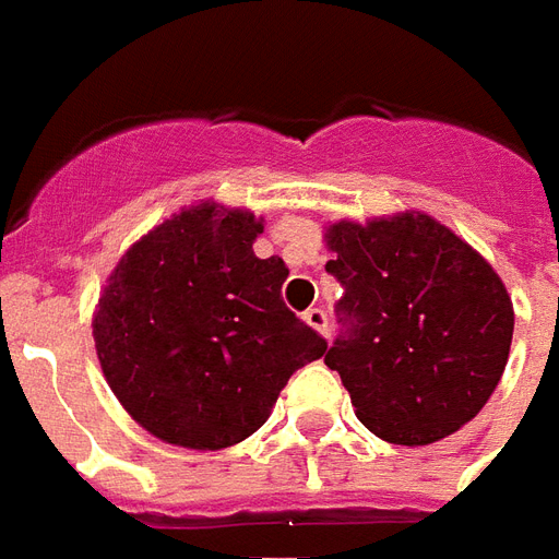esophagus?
Returning <instances> with one entry per match:
<instances>
[{
  "instance_id": "obj_1",
  "label": "esophagus",
  "mask_w": 559,
  "mask_h": 559,
  "mask_svg": "<svg viewBox=\"0 0 559 559\" xmlns=\"http://www.w3.org/2000/svg\"><path fill=\"white\" fill-rule=\"evenodd\" d=\"M304 322L310 324L312 331H319V334H328V312L322 307H310V310L304 312Z\"/></svg>"
}]
</instances>
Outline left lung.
<instances>
[{"label": "left lung", "instance_id": "8db88e82", "mask_svg": "<svg viewBox=\"0 0 559 559\" xmlns=\"http://www.w3.org/2000/svg\"><path fill=\"white\" fill-rule=\"evenodd\" d=\"M346 334L324 355L361 425L430 445L473 421L509 361L514 307L500 273L421 210L324 228Z\"/></svg>", "mask_w": 559, "mask_h": 559}]
</instances>
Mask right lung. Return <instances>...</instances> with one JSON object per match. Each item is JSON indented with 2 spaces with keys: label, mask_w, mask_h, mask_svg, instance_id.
I'll list each match as a JSON object with an SVG mask.
<instances>
[{
  "label": "right lung",
  "mask_w": 559,
  "mask_h": 559,
  "mask_svg": "<svg viewBox=\"0 0 559 559\" xmlns=\"http://www.w3.org/2000/svg\"><path fill=\"white\" fill-rule=\"evenodd\" d=\"M264 219L201 201L122 252L93 312L114 397L146 433L219 451L252 437L328 343L283 304L286 261L252 252Z\"/></svg>",
  "instance_id": "add662e5"
}]
</instances>
